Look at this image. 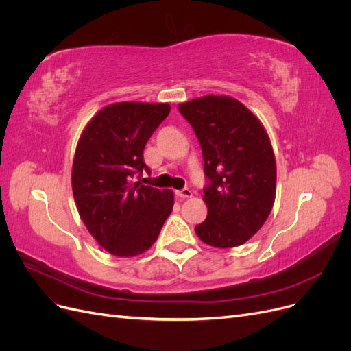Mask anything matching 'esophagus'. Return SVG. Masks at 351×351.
<instances>
[{
	"label": "esophagus",
	"mask_w": 351,
	"mask_h": 351,
	"mask_svg": "<svg viewBox=\"0 0 351 351\" xmlns=\"http://www.w3.org/2000/svg\"><path fill=\"white\" fill-rule=\"evenodd\" d=\"M176 195H177L180 199H187V197H192V190H189V189L177 190Z\"/></svg>",
	"instance_id": "esophagus-1"
}]
</instances>
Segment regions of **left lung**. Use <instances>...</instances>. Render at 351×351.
I'll return each mask as SVG.
<instances>
[{
    "mask_svg": "<svg viewBox=\"0 0 351 351\" xmlns=\"http://www.w3.org/2000/svg\"><path fill=\"white\" fill-rule=\"evenodd\" d=\"M193 127L209 186L206 219L195 227L209 246L228 249L252 239L268 219L277 192V164L269 136L246 105L206 95L178 105Z\"/></svg>",
    "mask_w": 351,
    "mask_h": 351,
    "instance_id": "1",
    "label": "left lung"
}]
</instances>
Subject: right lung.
<instances>
[{
	"label": "right lung",
	"mask_w": 351,
	"mask_h": 351,
	"mask_svg": "<svg viewBox=\"0 0 351 351\" xmlns=\"http://www.w3.org/2000/svg\"><path fill=\"white\" fill-rule=\"evenodd\" d=\"M171 111L167 102H115L84 127L71 167L80 219L102 249L133 258L152 247L171 214L174 193L134 183L149 171L143 149Z\"/></svg>",
	"instance_id": "1"
}]
</instances>
